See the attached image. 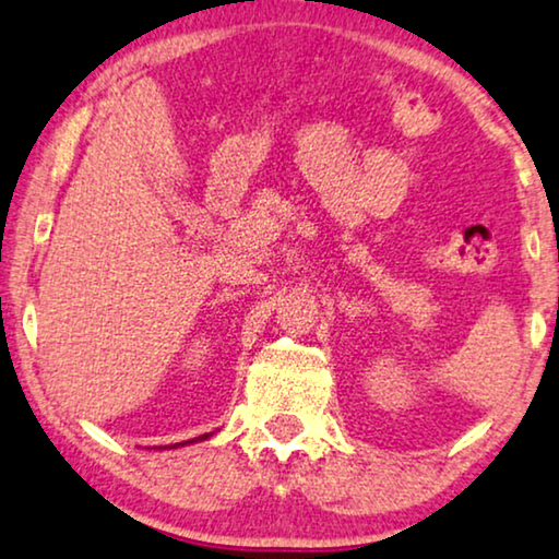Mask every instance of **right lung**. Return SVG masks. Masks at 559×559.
<instances>
[{"label":"right lung","mask_w":559,"mask_h":559,"mask_svg":"<svg viewBox=\"0 0 559 559\" xmlns=\"http://www.w3.org/2000/svg\"><path fill=\"white\" fill-rule=\"evenodd\" d=\"M210 433H202V437H198V439H190V441H182V444H192V441H202V439H207ZM179 447V444H177Z\"/></svg>","instance_id":"right-lung-1"}]
</instances>
